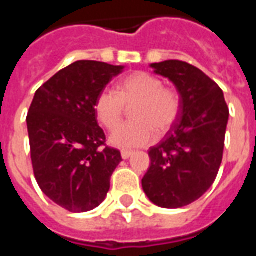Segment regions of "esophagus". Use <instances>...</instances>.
<instances>
[{
	"instance_id": "34e87169",
	"label": "esophagus",
	"mask_w": 256,
	"mask_h": 256,
	"mask_svg": "<svg viewBox=\"0 0 256 256\" xmlns=\"http://www.w3.org/2000/svg\"><path fill=\"white\" fill-rule=\"evenodd\" d=\"M132 155H133V152H132V150H122V152H120V156H122V159H124V160L128 159Z\"/></svg>"
}]
</instances>
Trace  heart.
Returning <instances> with one entry per match:
<instances>
[{
  "label": "heart",
  "instance_id": "obj_1",
  "mask_svg": "<svg viewBox=\"0 0 256 256\" xmlns=\"http://www.w3.org/2000/svg\"><path fill=\"white\" fill-rule=\"evenodd\" d=\"M134 102L132 122L116 128L110 136V144L120 150L141 148L156 140V130L164 133L177 120L181 100L177 92L163 88V82L144 71L123 78L112 89L101 90L94 101V114L108 130L122 122L126 105Z\"/></svg>",
  "mask_w": 256,
  "mask_h": 256
}]
</instances>
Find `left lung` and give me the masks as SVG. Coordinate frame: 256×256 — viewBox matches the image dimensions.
Masks as SVG:
<instances>
[{"instance_id":"obj_1","label":"left lung","mask_w":256,"mask_h":256,"mask_svg":"<svg viewBox=\"0 0 256 256\" xmlns=\"http://www.w3.org/2000/svg\"><path fill=\"white\" fill-rule=\"evenodd\" d=\"M172 82L181 98L180 118L150 150L142 189L163 208L196 202L214 184L224 155L229 108L224 92L203 71L180 60L150 66Z\"/></svg>"}]
</instances>
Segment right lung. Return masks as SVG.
Returning <instances> with one entry per match:
<instances>
[{"label":"right lung","mask_w":256,"mask_h":256,"mask_svg":"<svg viewBox=\"0 0 256 256\" xmlns=\"http://www.w3.org/2000/svg\"><path fill=\"white\" fill-rule=\"evenodd\" d=\"M124 66L79 60L36 90L27 115L31 162L40 188L71 212L98 207L120 152L104 146L94 101Z\"/></svg>","instance_id":"obj_1"}]
</instances>
